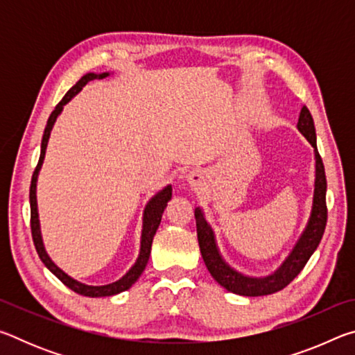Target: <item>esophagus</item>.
I'll return each instance as SVG.
<instances>
[{"label":"esophagus","instance_id":"obj_1","mask_svg":"<svg viewBox=\"0 0 355 355\" xmlns=\"http://www.w3.org/2000/svg\"><path fill=\"white\" fill-rule=\"evenodd\" d=\"M186 180H188V183L192 186V188L200 189L203 183H205V175H203V172L200 171H191L188 173V177H186Z\"/></svg>","mask_w":355,"mask_h":355}]
</instances>
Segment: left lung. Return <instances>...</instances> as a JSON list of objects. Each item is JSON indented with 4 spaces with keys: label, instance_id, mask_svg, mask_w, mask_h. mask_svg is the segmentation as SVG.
Returning a JSON list of instances; mask_svg holds the SVG:
<instances>
[{
    "label": "left lung",
    "instance_id": "obj_1",
    "mask_svg": "<svg viewBox=\"0 0 355 355\" xmlns=\"http://www.w3.org/2000/svg\"><path fill=\"white\" fill-rule=\"evenodd\" d=\"M297 130L304 135L311 147L315 148V189H313V203H311L310 218L307 220L304 232L300 233L296 244L288 257L282 261L280 266L274 272L264 277H250L243 272L233 269L224 258H222L218 243L211 225L208 224L202 208L194 209L196 225H197V239L205 266L213 275V279L227 291L239 294V296H266V294L277 293L290 284L294 277L302 271L305 264L313 255L321 238L324 235V228L327 222V207H326V172L320 153L316 148V131L313 117H311L307 106H302L297 120Z\"/></svg>",
    "mask_w": 355,
    "mask_h": 355
}]
</instances>
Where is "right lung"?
I'll list each match as a JSON object with an SVG mask.
<instances>
[{
	"mask_svg": "<svg viewBox=\"0 0 355 355\" xmlns=\"http://www.w3.org/2000/svg\"><path fill=\"white\" fill-rule=\"evenodd\" d=\"M110 76L107 71L105 73H86L80 81H78L73 87H70V91L64 95V98L59 101L56 105L55 111L51 112V116L48 117L46 127L44 131V136H42V146H40V158L37 167L33 173L31 178V188H29V203H31V232H33V241L35 245V250L40 257L42 263L50 269V271L56 275V277L62 282L65 286H69L71 291H75L81 296H87V297H106V296H114V294H119L122 291H127L131 285L141 277V274L146 269L147 263H148V257H150V250H152V243H153V236L156 230H158L161 218H163L164 208L167 207V202L171 200L172 197V186L167 184L166 188L161 189L147 202L146 208H144V214H142V233H141V249H139V255H137L136 261L133 266L128 269V272L120 277L119 280L112 282V284L107 285H100V286H92V285H86L81 284V282L75 280L73 277H70L69 274H65L58 264L51 260L50 255L46 254L45 245H44V239H42V232H40V220H39V209H37V178H39V172L40 167L44 164V158H45V152H46V146H48V139H50L53 125H55L56 119L59 117V114L62 112L64 106L69 103V101L75 97L78 92H81V89L86 86L89 81L92 80H103V78Z\"/></svg>",
	"mask_w": 355,
	"mask_h": 355,
	"instance_id": "1",
	"label": "right lung"
}]
</instances>
